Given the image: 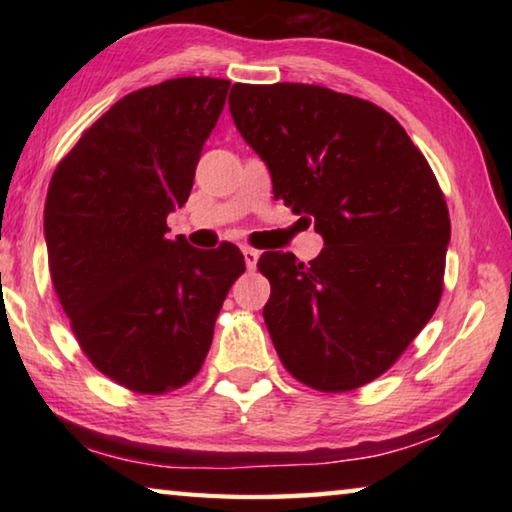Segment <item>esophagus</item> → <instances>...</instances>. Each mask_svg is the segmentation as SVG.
I'll return each mask as SVG.
<instances>
[{
	"mask_svg": "<svg viewBox=\"0 0 512 512\" xmlns=\"http://www.w3.org/2000/svg\"><path fill=\"white\" fill-rule=\"evenodd\" d=\"M241 250H244V259H246L248 271H253V268L257 266V259H259V250L257 248H250V246H244Z\"/></svg>",
	"mask_w": 512,
	"mask_h": 512,
	"instance_id": "esophagus-1",
	"label": "esophagus"
}]
</instances>
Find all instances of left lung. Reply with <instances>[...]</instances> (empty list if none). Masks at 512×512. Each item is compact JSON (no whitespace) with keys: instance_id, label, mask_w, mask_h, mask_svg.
Returning a JSON list of instances; mask_svg holds the SVG:
<instances>
[{"instance_id":"1","label":"left lung","mask_w":512,"mask_h":512,"mask_svg":"<svg viewBox=\"0 0 512 512\" xmlns=\"http://www.w3.org/2000/svg\"><path fill=\"white\" fill-rule=\"evenodd\" d=\"M232 119L268 164L273 194L314 223L309 264L266 250L264 320L282 366L348 393L393 366L443 296L452 235L443 189L393 115L323 85L235 83Z\"/></svg>"}]
</instances>
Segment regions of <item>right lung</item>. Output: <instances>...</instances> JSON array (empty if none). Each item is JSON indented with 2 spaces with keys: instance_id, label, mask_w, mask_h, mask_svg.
Returning a JSON list of instances; mask_svg holds the SVG:
<instances>
[{
  "instance_id": "add662e5",
  "label": "right lung",
  "mask_w": 512,
  "mask_h": 512,
  "mask_svg": "<svg viewBox=\"0 0 512 512\" xmlns=\"http://www.w3.org/2000/svg\"><path fill=\"white\" fill-rule=\"evenodd\" d=\"M228 88L183 76L126 94L51 176V284L85 357L133 393L162 395L198 375L223 300L246 271L230 241L198 250L167 237V214L187 203Z\"/></svg>"
}]
</instances>
